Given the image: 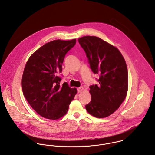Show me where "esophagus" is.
Returning a JSON list of instances; mask_svg holds the SVG:
<instances>
[{
    "label": "esophagus",
    "mask_w": 155,
    "mask_h": 155,
    "mask_svg": "<svg viewBox=\"0 0 155 155\" xmlns=\"http://www.w3.org/2000/svg\"><path fill=\"white\" fill-rule=\"evenodd\" d=\"M83 90V87H78V89H77L78 93H81V92H82Z\"/></svg>",
    "instance_id": "1"
}]
</instances>
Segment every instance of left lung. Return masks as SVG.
I'll use <instances>...</instances> for the list:
<instances>
[{
    "label": "left lung",
    "mask_w": 155,
    "mask_h": 155,
    "mask_svg": "<svg viewBox=\"0 0 155 155\" xmlns=\"http://www.w3.org/2000/svg\"><path fill=\"white\" fill-rule=\"evenodd\" d=\"M90 68L99 74L97 84L90 86L91 102L85 105L91 115L102 118L114 113L126 98L128 74L125 60L113 45L95 36L78 38Z\"/></svg>",
    "instance_id": "8db88e82"
}]
</instances>
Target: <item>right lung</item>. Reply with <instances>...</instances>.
Returning <instances> with one entry per match:
<instances>
[{
	"mask_svg": "<svg viewBox=\"0 0 155 155\" xmlns=\"http://www.w3.org/2000/svg\"><path fill=\"white\" fill-rule=\"evenodd\" d=\"M76 43L55 40L47 43L29 58L22 77L23 94L35 111L43 118L57 120L67 114L77 90L59 83L65 56Z\"/></svg>",
	"mask_w": 155,
	"mask_h": 155,
	"instance_id": "1",
	"label": "right lung"
}]
</instances>
